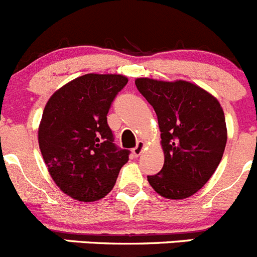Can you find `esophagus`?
I'll return each mask as SVG.
<instances>
[{"mask_svg":"<svg viewBox=\"0 0 257 257\" xmlns=\"http://www.w3.org/2000/svg\"><path fill=\"white\" fill-rule=\"evenodd\" d=\"M145 146H146V143L143 142V141H138V142H137V146L133 148L134 156H140L141 153L143 152V148H145Z\"/></svg>","mask_w":257,"mask_h":257,"instance_id":"34e87169","label":"esophagus"}]
</instances>
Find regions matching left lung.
<instances>
[{"instance_id": "8db88e82", "label": "left lung", "mask_w": 257, "mask_h": 257, "mask_svg": "<svg viewBox=\"0 0 257 257\" xmlns=\"http://www.w3.org/2000/svg\"><path fill=\"white\" fill-rule=\"evenodd\" d=\"M136 86L155 109L165 164L147 176L156 193L185 199L207 184L227 143L226 117L219 101L188 81L137 78Z\"/></svg>"}]
</instances>
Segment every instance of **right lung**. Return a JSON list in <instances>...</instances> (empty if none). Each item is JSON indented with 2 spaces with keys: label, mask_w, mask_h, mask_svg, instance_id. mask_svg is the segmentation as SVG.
I'll use <instances>...</instances> for the list:
<instances>
[{
  "label": "right lung",
  "mask_w": 257,
  "mask_h": 257,
  "mask_svg": "<svg viewBox=\"0 0 257 257\" xmlns=\"http://www.w3.org/2000/svg\"><path fill=\"white\" fill-rule=\"evenodd\" d=\"M126 82L121 74H83L45 105L38 131L40 152L57 186L76 200L107 195L128 162L131 152L115 146L106 117Z\"/></svg>",
  "instance_id": "obj_1"
}]
</instances>
